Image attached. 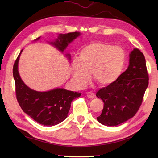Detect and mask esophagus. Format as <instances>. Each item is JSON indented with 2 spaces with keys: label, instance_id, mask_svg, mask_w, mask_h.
Instances as JSON below:
<instances>
[{
  "label": "esophagus",
  "instance_id": "obj_1",
  "mask_svg": "<svg viewBox=\"0 0 158 158\" xmlns=\"http://www.w3.org/2000/svg\"><path fill=\"white\" fill-rule=\"evenodd\" d=\"M86 95H87V97H89L90 99H93V98H95V94H94V93H91V92H87Z\"/></svg>",
  "mask_w": 158,
  "mask_h": 158
}]
</instances>
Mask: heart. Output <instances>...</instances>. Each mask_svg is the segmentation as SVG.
<instances>
[{"label": "heart", "instance_id": "heart-1", "mask_svg": "<svg viewBox=\"0 0 158 158\" xmlns=\"http://www.w3.org/2000/svg\"><path fill=\"white\" fill-rule=\"evenodd\" d=\"M125 63V53L122 47L105 42H93L83 48L79 61L73 63V78L79 88L85 87L90 79L102 86L116 81Z\"/></svg>", "mask_w": 158, "mask_h": 158}]
</instances>
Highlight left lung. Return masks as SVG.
<instances>
[{
  "label": "left lung",
  "mask_w": 158,
  "mask_h": 158,
  "mask_svg": "<svg viewBox=\"0 0 158 158\" xmlns=\"http://www.w3.org/2000/svg\"><path fill=\"white\" fill-rule=\"evenodd\" d=\"M148 85L146 59L142 52L134 49L130 53L129 65L116 81L102 88L96 96L104 102L99 123L106 126H117L132 118L142 102Z\"/></svg>",
  "instance_id": "left-lung-1"
}]
</instances>
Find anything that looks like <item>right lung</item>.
I'll list each match as a JSON object with an SVG mask.
<instances>
[{
    "instance_id": "right-lung-1",
    "label": "right lung",
    "mask_w": 158,
    "mask_h": 158,
    "mask_svg": "<svg viewBox=\"0 0 158 158\" xmlns=\"http://www.w3.org/2000/svg\"><path fill=\"white\" fill-rule=\"evenodd\" d=\"M81 35L79 32L59 34L54 41L49 42L50 44L64 53L69 43ZM40 37L35 40L37 41ZM21 50L13 67V77L16 85V95L19 104L23 112L34 121L44 126H53L59 124L68 117L72 101L80 97L81 93L71 91L63 88H56L48 91H37L31 89L22 81L18 70L19 60ZM69 61V53H65Z\"/></svg>"
}]
</instances>
